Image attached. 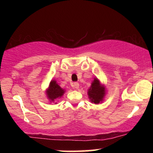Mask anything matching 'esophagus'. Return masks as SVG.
<instances>
[{
  "mask_svg": "<svg viewBox=\"0 0 153 153\" xmlns=\"http://www.w3.org/2000/svg\"><path fill=\"white\" fill-rule=\"evenodd\" d=\"M72 86L74 87L75 89H79V83L77 82H74V83H73Z\"/></svg>",
  "mask_w": 153,
  "mask_h": 153,
  "instance_id": "obj_1",
  "label": "esophagus"
}]
</instances>
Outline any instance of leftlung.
I'll use <instances>...</instances> for the list:
<instances>
[{
  "label": "left lung",
  "mask_w": 153,
  "mask_h": 153,
  "mask_svg": "<svg viewBox=\"0 0 153 153\" xmlns=\"http://www.w3.org/2000/svg\"><path fill=\"white\" fill-rule=\"evenodd\" d=\"M87 93L90 101L92 103L98 104L103 102L106 95V89L105 85L102 84L99 79L95 77Z\"/></svg>",
  "instance_id": "left-lung-1"
}]
</instances>
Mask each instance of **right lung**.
<instances>
[{
  "mask_svg": "<svg viewBox=\"0 0 153 153\" xmlns=\"http://www.w3.org/2000/svg\"><path fill=\"white\" fill-rule=\"evenodd\" d=\"M65 93V89L62 88L58 85L57 81L54 79L50 81L49 87L46 90V95L51 103L52 102H55L58 99L61 98ZM55 104L57 103L55 102Z\"/></svg>",
  "mask_w": 153,
  "mask_h": 153,
  "instance_id": "obj_1",
  "label": "right lung"
}]
</instances>
